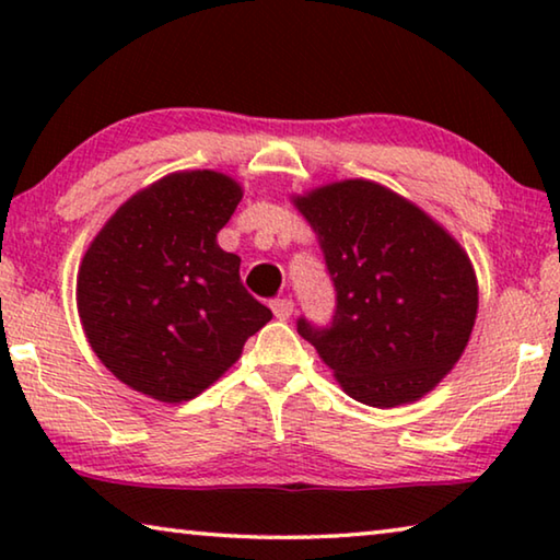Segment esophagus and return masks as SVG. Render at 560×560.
I'll return each instance as SVG.
<instances>
[{
	"instance_id": "esophagus-1",
	"label": "esophagus",
	"mask_w": 560,
	"mask_h": 560,
	"mask_svg": "<svg viewBox=\"0 0 560 560\" xmlns=\"http://www.w3.org/2000/svg\"><path fill=\"white\" fill-rule=\"evenodd\" d=\"M271 311L279 320H289L293 316V301L291 299H277L271 301Z\"/></svg>"
}]
</instances>
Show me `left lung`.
<instances>
[{"label": "left lung", "instance_id": "obj_1", "mask_svg": "<svg viewBox=\"0 0 560 560\" xmlns=\"http://www.w3.org/2000/svg\"><path fill=\"white\" fill-rule=\"evenodd\" d=\"M291 202L324 249L336 287L326 328L299 320L338 385L371 407L420 400L469 343L477 273L462 244L415 202L373 179H340Z\"/></svg>", "mask_w": 560, "mask_h": 560}]
</instances>
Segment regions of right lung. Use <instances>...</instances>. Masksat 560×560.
Here are the masks:
<instances>
[{"label": "right lung", "mask_w": 560, "mask_h": 560, "mask_svg": "<svg viewBox=\"0 0 560 560\" xmlns=\"http://www.w3.org/2000/svg\"><path fill=\"white\" fill-rule=\"evenodd\" d=\"M244 195L214 170L170 173L122 202L83 254L75 303L93 353L160 402L205 393L271 311L217 244Z\"/></svg>", "instance_id": "obj_1"}]
</instances>
